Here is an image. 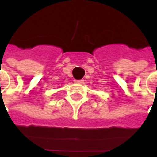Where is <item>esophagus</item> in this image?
Wrapping results in <instances>:
<instances>
[{
    "instance_id": "34e87169",
    "label": "esophagus",
    "mask_w": 157,
    "mask_h": 157,
    "mask_svg": "<svg viewBox=\"0 0 157 157\" xmlns=\"http://www.w3.org/2000/svg\"><path fill=\"white\" fill-rule=\"evenodd\" d=\"M74 82H75V83H83V82H84V80H75Z\"/></svg>"
}]
</instances>
